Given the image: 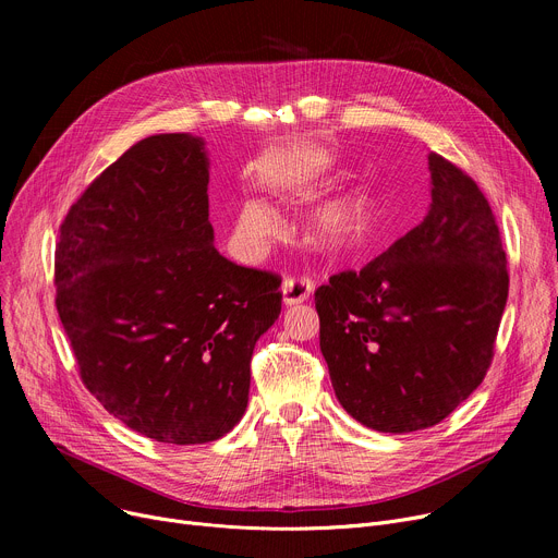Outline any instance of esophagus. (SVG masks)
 <instances>
[{
  "label": "esophagus",
  "instance_id": "1",
  "mask_svg": "<svg viewBox=\"0 0 558 558\" xmlns=\"http://www.w3.org/2000/svg\"><path fill=\"white\" fill-rule=\"evenodd\" d=\"M282 291V303L287 307L291 305H299V303H305L312 294V282L307 278H287L280 287Z\"/></svg>",
  "mask_w": 558,
  "mask_h": 558
}]
</instances>
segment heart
I'll use <instances>...</instances> for the list:
<instances>
[{
    "mask_svg": "<svg viewBox=\"0 0 558 558\" xmlns=\"http://www.w3.org/2000/svg\"><path fill=\"white\" fill-rule=\"evenodd\" d=\"M287 187L289 185H280L278 192H287ZM371 223H373L371 196L364 190H350L345 194H339L326 203H320L318 208L307 217L305 232H307V240L318 251L330 253V255H345L366 242ZM238 226L246 240L257 242V240L269 238L276 228V219L267 205L255 198H248L242 203Z\"/></svg>",
    "mask_w": 558,
    "mask_h": 558,
    "instance_id": "1",
    "label": "heart"
}]
</instances>
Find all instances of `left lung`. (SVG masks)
<instances>
[{
  "mask_svg": "<svg viewBox=\"0 0 558 558\" xmlns=\"http://www.w3.org/2000/svg\"><path fill=\"white\" fill-rule=\"evenodd\" d=\"M427 169L425 219L314 294L335 396L375 432L432 427L482 385L509 296L486 196L438 154Z\"/></svg>",
  "mask_w": 558,
  "mask_h": 558,
  "instance_id": "8db88e82",
  "label": "left lung"
}]
</instances>
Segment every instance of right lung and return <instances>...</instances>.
Segmentation results:
<instances>
[{
  "mask_svg": "<svg viewBox=\"0 0 558 558\" xmlns=\"http://www.w3.org/2000/svg\"><path fill=\"white\" fill-rule=\"evenodd\" d=\"M208 183L203 137H146L72 205L56 246V310L83 385L173 446L240 423L253 348L282 303L278 276L215 248Z\"/></svg>",
  "mask_w": 558,
  "mask_h": 558,
  "instance_id": "right-lung-1",
  "label": "right lung"
}]
</instances>
